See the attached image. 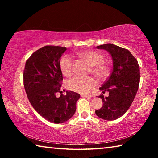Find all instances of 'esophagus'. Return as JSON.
<instances>
[{
    "mask_svg": "<svg viewBox=\"0 0 158 158\" xmlns=\"http://www.w3.org/2000/svg\"><path fill=\"white\" fill-rule=\"evenodd\" d=\"M82 98H91V96L90 95H81Z\"/></svg>",
    "mask_w": 158,
    "mask_h": 158,
    "instance_id": "34e87169",
    "label": "esophagus"
}]
</instances>
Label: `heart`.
<instances>
[{"label": "heart", "mask_w": 158, "mask_h": 158, "mask_svg": "<svg viewBox=\"0 0 158 158\" xmlns=\"http://www.w3.org/2000/svg\"><path fill=\"white\" fill-rule=\"evenodd\" d=\"M79 57L84 59L90 66L89 73L98 79H105L110 72V65L103 61V56L95 51H85L78 53ZM60 68L65 77L73 74L74 60L70 56L63 55L60 60ZM96 81L91 77L76 76L67 82L68 89L82 94H89L95 86Z\"/></svg>", "instance_id": "b5f03b06"}]
</instances>
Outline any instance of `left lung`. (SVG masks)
<instances>
[{"label":"left lung","instance_id":"left-lung-1","mask_svg":"<svg viewBox=\"0 0 158 158\" xmlns=\"http://www.w3.org/2000/svg\"><path fill=\"white\" fill-rule=\"evenodd\" d=\"M110 53L113 60V69L107 80L100 90L103 94L99 98L103 106L95 111L97 116L106 121H113L121 117L132 105L137 94L140 81V69L138 62L129 51L112 44L96 47Z\"/></svg>","mask_w":158,"mask_h":158}]
</instances>
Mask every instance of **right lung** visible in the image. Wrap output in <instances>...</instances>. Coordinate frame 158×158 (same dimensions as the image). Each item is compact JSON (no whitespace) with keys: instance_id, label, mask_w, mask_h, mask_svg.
Masks as SVG:
<instances>
[{"instance_id":"1","label":"right lung","mask_w":158,"mask_h":158,"mask_svg":"<svg viewBox=\"0 0 158 158\" xmlns=\"http://www.w3.org/2000/svg\"><path fill=\"white\" fill-rule=\"evenodd\" d=\"M66 47L47 45L40 48L26 60L23 85L35 110L48 121L62 123L73 117L80 95L73 91L62 94L61 56ZM58 92L61 93L57 97Z\"/></svg>"}]
</instances>
